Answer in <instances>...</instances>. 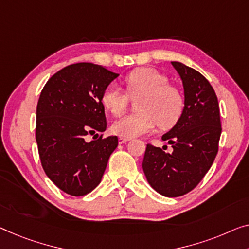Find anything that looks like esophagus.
I'll list each match as a JSON object with an SVG mask.
<instances>
[{
	"label": "esophagus",
	"mask_w": 249,
	"mask_h": 249,
	"mask_svg": "<svg viewBox=\"0 0 249 249\" xmlns=\"http://www.w3.org/2000/svg\"><path fill=\"white\" fill-rule=\"evenodd\" d=\"M128 141H129V139H126V137L120 136V139H118V143H120V144H124V143H126V142H128Z\"/></svg>",
	"instance_id": "obj_1"
}]
</instances>
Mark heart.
Instances as JSON below:
<instances>
[{"mask_svg": "<svg viewBox=\"0 0 249 249\" xmlns=\"http://www.w3.org/2000/svg\"><path fill=\"white\" fill-rule=\"evenodd\" d=\"M126 88L132 98L137 99L140 113L125 115L113 124V131L126 139L151 132L155 125L169 128L177 124L184 108L183 95L169 85L168 77L153 68H141L125 78ZM102 103L115 116L122 115L128 106V96L115 84L104 89Z\"/></svg>", "mask_w": 249, "mask_h": 249, "instance_id": "1", "label": "heart"}]
</instances>
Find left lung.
Returning <instances> with one entry per match:
<instances>
[{
  "label": "left lung",
  "instance_id": "left-lung-1",
  "mask_svg": "<svg viewBox=\"0 0 249 249\" xmlns=\"http://www.w3.org/2000/svg\"><path fill=\"white\" fill-rule=\"evenodd\" d=\"M171 64L184 88L183 113L162 136L173 151L166 153L147 144L142 166L151 187L173 198L194 190L211 168L219 147L221 122L219 104L209 81L194 68L178 61Z\"/></svg>",
  "mask_w": 249,
  "mask_h": 249
}]
</instances>
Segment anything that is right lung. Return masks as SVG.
<instances>
[{
  "label": "right lung",
  "instance_id": "obj_1",
  "mask_svg": "<svg viewBox=\"0 0 249 249\" xmlns=\"http://www.w3.org/2000/svg\"><path fill=\"white\" fill-rule=\"evenodd\" d=\"M117 76L103 66L78 62L55 72L40 94L36 125L40 161L48 178L70 196H85L97 187L117 147V136L102 134L107 126L102 95Z\"/></svg>",
  "mask_w": 249,
  "mask_h": 249
}]
</instances>
